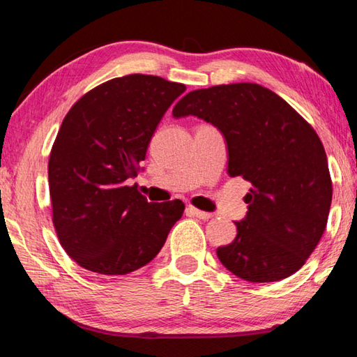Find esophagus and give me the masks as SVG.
Segmentation results:
<instances>
[{
  "instance_id": "34e87169",
  "label": "esophagus",
  "mask_w": 357,
  "mask_h": 357,
  "mask_svg": "<svg viewBox=\"0 0 357 357\" xmlns=\"http://www.w3.org/2000/svg\"><path fill=\"white\" fill-rule=\"evenodd\" d=\"M186 215L196 216V218H199V220H210V218H213V215H211V213L199 210L196 207H192V205H188V207H186Z\"/></svg>"
}]
</instances>
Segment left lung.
<instances>
[{
  "instance_id": "obj_1",
  "label": "left lung",
  "mask_w": 357,
  "mask_h": 357,
  "mask_svg": "<svg viewBox=\"0 0 357 357\" xmlns=\"http://www.w3.org/2000/svg\"><path fill=\"white\" fill-rule=\"evenodd\" d=\"M175 119L196 116L221 131L230 177L252 185L236 236L218 259L248 282L291 276L314 252L333 201L328 158L315 130L280 98L255 83L191 91L174 106Z\"/></svg>"
}]
</instances>
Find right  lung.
Returning <instances> with one entry per match:
<instances>
[{"label": "right lung", "instance_id": "add662e5", "mask_svg": "<svg viewBox=\"0 0 357 357\" xmlns=\"http://www.w3.org/2000/svg\"><path fill=\"white\" fill-rule=\"evenodd\" d=\"M185 89L153 75H127L93 87L67 112L50 153L48 182L56 234L79 266L108 276L139 270L182 218V201L147 202L127 183Z\"/></svg>", "mask_w": 357, "mask_h": 357}]
</instances>
